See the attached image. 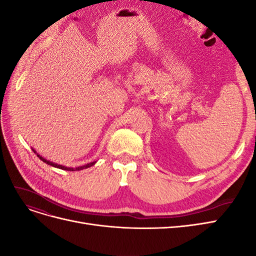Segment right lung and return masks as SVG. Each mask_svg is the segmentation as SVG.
Returning <instances> with one entry per match:
<instances>
[{"instance_id": "add662e5", "label": "right lung", "mask_w": 256, "mask_h": 256, "mask_svg": "<svg viewBox=\"0 0 256 256\" xmlns=\"http://www.w3.org/2000/svg\"><path fill=\"white\" fill-rule=\"evenodd\" d=\"M32 150H33V152L37 154V157L40 158L42 161H44V164H49V166H54V168H60V170H65V171H81V170L90 168L92 166H94V164H96V161H92V162H90V164H84V166H76V168H68V166H62V164H54V162H52V161H50V160H47L46 158H44L42 156H40V154H38L34 148H32Z\"/></svg>"}]
</instances>
